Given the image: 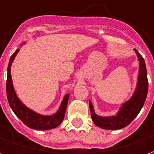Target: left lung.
Returning <instances> with one entry per match:
<instances>
[{
  "label": "left lung",
  "instance_id": "obj_1",
  "mask_svg": "<svg viewBox=\"0 0 154 154\" xmlns=\"http://www.w3.org/2000/svg\"><path fill=\"white\" fill-rule=\"evenodd\" d=\"M134 51L139 62L137 87L132 97L123 104L119 108L118 113L116 114V116H106V117L98 116L95 113L92 103L91 100H89L91 119L95 123V125L101 129L114 130V129H122L125 126L129 125L140 112L143 104L145 102L148 88H149L145 62L141 56V54L135 48Z\"/></svg>",
  "mask_w": 154,
  "mask_h": 154
}]
</instances>
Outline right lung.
<instances>
[{
	"mask_svg": "<svg viewBox=\"0 0 154 154\" xmlns=\"http://www.w3.org/2000/svg\"><path fill=\"white\" fill-rule=\"evenodd\" d=\"M19 51H20L19 48L16 49V51L11 57L10 61H9L8 68H7L6 95H7L9 105L13 110V112L15 114V116H17L25 125L28 126L29 128L37 129V130H47V129H54L59 125L63 120L70 95L67 94L64 97L58 110L56 113L51 115V116H44V115L36 113L34 110H30L29 108L25 106L20 100L17 95L15 93V91L13 87V83H12L11 74V64Z\"/></svg>",
	"mask_w": 154,
	"mask_h": 154,
	"instance_id": "obj_1",
	"label": "right lung"
}]
</instances>
